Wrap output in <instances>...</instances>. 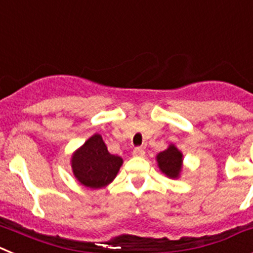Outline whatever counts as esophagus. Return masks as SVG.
I'll return each instance as SVG.
<instances>
[{"instance_id": "esophagus-1", "label": "esophagus", "mask_w": 253, "mask_h": 253, "mask_svg": "<svg viewBox=\"0 0 253 253\" xmlns=\"http://www.w3.org/2000/svg\"><path fill=\"white\" fill-rule=\"evenodd\" d=\"M132 155H135V157H144L145 155V151L142 148H135L132 150Z\"/></svg>"}]
</instances>
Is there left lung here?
<instances>
[{
  "instance_id": "8db88e82",
  "label": "left lung",
  "mask_w": 253,
  "mask_h": 253,
  "mask_svg": "<svg viewBox=\"0 0 253 253\" xmlns=\"http://www.w3.org/2000/svg\"><path fill=\"white\" fill-rule=\"evenodd\" d=\"M157 160L162 172L170 178L178 177L182 168V153L174 145H170L167 150L158 154Z\"/></svg>"
}]
</instances>
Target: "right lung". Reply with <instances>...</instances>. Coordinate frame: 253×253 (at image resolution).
Masks as SVG:
<instances>
[{"instance_id": "right-lung-1", "label": "right lung", "mask_w": 253, "mask_h": 253, "mask_svg": "<svg viewBox=\"0 0 253 253\" xmlns=\"http://www.w3.org/2000/svg\"><path fill=\"white\" fill-rule=\"evenodd\" d=\"M72 170L81 184L100 188L111 183L122 166V158L112 155L102 136L94 135L72 157Z\"/></svg>"}]
</instances>
